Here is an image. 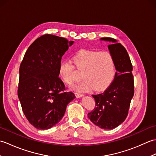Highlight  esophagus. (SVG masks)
Segmentation results:
<instances>
[{"label":"esophagus","mask_w":156,"mask_h":156,"mask_svg":"<svg viewBox=\"0 0 156 156\" xmlns=\"http://www.w3.org/2000/svg\"><path fill=\"white\" fill-rule=\"evenodd\" d=\"M82 96H83V94H81V93H79V92H76V97H77V98L82 97Z\"/></svg>","instance_id":"esophagus-1"}]
</instances>
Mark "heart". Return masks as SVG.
<instances>
[{"mask_svg":"<svg viewBox=\"0 0 156 156\" xmlns=\"http://www.w3.org/2000/svg\"><path fill=\"white\" fill-rule=\"evenodd\" d=\"M71 62L63 61L59 66V76L65 83L72 85L75 80L74 68L82 72L83 81L73 89L87 92L93 88L100 91L107 88L113 80L115 64L113 56L107 51L82 49L76 52Z\"/></svg>","mask_w":156,"mask_h":156,"instance_id":"b5f03b06","label":"heart"}]
</instances>
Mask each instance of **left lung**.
I'll list each match as a JSON object with an SVG mask.
<instances>
[{
    "label": "left lung",
    "mask_w": 156,
    "mask_h": 156,
    "mask_svg": "<svg viewBox=\"0 0 156 156\" xmlns=\"http://www.w3.org/2000/svg\"><path fill=\"white\" fill-rule=\"evenodd\" d=\"M101 40L112 42L108 49L115 59V78L106 90L92 94L95 107L88 113L90 120L98 127L112 129L121 124L127 117L132 98L134 95L133 66L126 49L113 38L102 37Z\"/></svg>",
    "instance_id": "left-lung-1"
}]
</instances>
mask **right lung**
Instances as JSON below:
<instances>
[{"instance_id": "right-lung-1", "label": "right lung", "mask_w": 156, "mask_h": 156, "mask_svg": "<svg viewBox=\"0 0 156 156\" xmlns=\"http://www.w3.org/2000/svg\"><path fill=\"white\" fill-rule=\"evenodd\" d=\"M73 43L45 34L32 43L23 57L18 97L23 113L36 129L45 130L57 124L76 97L73 92H65L58 72L62 57Z\"/></svg>"}]
</instances>
